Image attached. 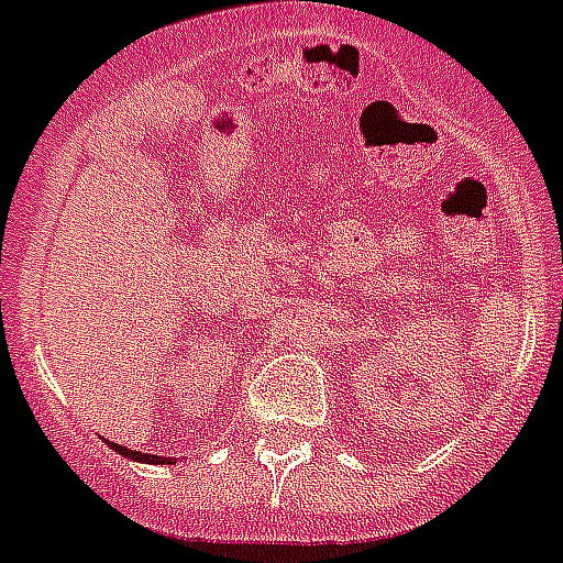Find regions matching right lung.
I'll return each instance as SVG.
<instances>
[{"mask_svg": "<svg viewBox=\"0 0 563 563\" xmlns=\"http://www.w3.org/2000/svg\"><path fill=\"white\" fill-rule=\"evenodd\" d=\"M111 450L120 452L122 457H134V461H143V464H157L159 455H148V452H136V450H129V446H120V443H111ZM165 464V457H163Z\"/></svg>", "mask_w": 563, "mask_h": 563, "instance_id": "obj_1", "label": "right lung"}]
</instances>
